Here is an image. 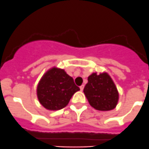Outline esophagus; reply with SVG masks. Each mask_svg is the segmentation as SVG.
Returning <instances> with one entry per match:
<instances>
[{
  "label": "esophagus",
  "mask_w": 149,
  "mask_h": 149,
  "mask_svg": "<svg viewBox=\"0 0 149 149\" xmlns=\"http://www.w3.org/2000/svg\"><path fill=\"white\" fill-rule=\"evenodd\" d=\"M84 88V85H81V86H80V89H81V91H83Z\"/></svg>",
  "instance_id": "1"
}]
</instances>
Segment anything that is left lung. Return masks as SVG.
Listing matches in <instances>:
<instances>
[{
  "instance_id": "obj_1",
  "label": "left lung",
  "mask_w": 149,
  "mask_h": 149,
  "mask_svg": "<svg viewBox=\"0 0 149 149\" xmlns=\"http://www.w3.org/2000/svg\"><path fill=\"white\" fill-rule=\"evenodd\" d=\"M84 93L89 105L98 111L114 109L119 101L117 88L106 72L93 73L89 76Z\"/></svg>"
}]
</instances>
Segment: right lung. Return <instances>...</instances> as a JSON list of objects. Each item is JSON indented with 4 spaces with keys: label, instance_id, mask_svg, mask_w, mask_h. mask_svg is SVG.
Segmentation results:
<instances>
[{
    "label": "right lung",
    "instance_id": "1",
    "mask_svg": "<svg viewBox=\"0 0 149 149\" xmlns=\"http://www.w3.org/2000/svg\"><path fill=\"white\" fill-rule=\"evenodd\" d=\"M79 90L71 76L65 70L54 66L40 79L36 94L39 102L46 109L57 111L65 108L72 96Z\"/></svg>",
    "mask_w": 149,
    "mask_h": 149
}]
</instances>
